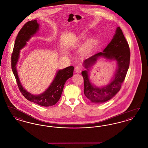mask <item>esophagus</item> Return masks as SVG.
Wrapping results in <instances>:
<instances>
[{
	"instance_id": "34e87169",
	"label": "esophagus",
	"mask_w": 148,
	"mask_h": 148,
	"mask_svg": "<svg viewBox=\"0 0 148 148\" xmlns=\"http://www.w3.org/2000/svg\"><path fill=\"white\" fill-rule=\"evenodd\" d=\"M83 69V66L82 65H80V64H79V65H77L75 66V71L76 73H81V71H82Z\"/></svg>"
}]
</instances>
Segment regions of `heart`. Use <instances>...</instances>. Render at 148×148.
Returning a JSON list of instances; mask_svg holds the SVG:
<instances>
[{"label":"heart","instance_id":"heart-1","mask_svg":"<svg viewBox=\"0 0 148 148\" xmlns=\"http://www.w3.org/2000/svg\"><path fill=\"white\" fill-rule=\"evenodd\" d=\"M92 41L89 40L88 42H86L84 45L83 47L82 48V51L84 53H86L88 51H89L92 48Z\"/></svg>","mask_w":148,"mask_h":148}]
</instances>
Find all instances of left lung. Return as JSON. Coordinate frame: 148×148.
Masks as SVG:
<instances>
[{
  "label": "left lung",
  "instance_id": "left-lung-1",
  "mask_svg": "<svg viewBox=\"0 0 148 148\" xmlns=\"http://www.w3.org/2000/svg\"><path fill=\"white\" fill-rule=\"evenodd\" d=\"M100 56L106 59H115L118 63V68L113 81L106 86L99 88L94 87L89 81L88 71H83L85 95L92 102L103 103L112 98L119 91L125 80L128 71L130 51L129 44L120 27H118L112 40L107 45L103 52H100L85 60V68L88 69L94 63ZM89 70L88 69H87Z\"/></svg>",
  "mask_w": 148,
  "mask_h": 148
}]
</instances>
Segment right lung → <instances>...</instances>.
Returning a JSON list of instances; mask_svg holds the SVG:
<instances>
[{
	"instance_id": "obj_1",
	"label": "right lung",
	"mask_w": 148,
	"mask_h": 148,
	"mask_svg": "<svg viewBox=\"0 0 148 148\" xmlns=\"http://www.w3.org/2000/svg\"><path fill=\"white\" fill-rule=\"evenodd\" d=\"M39 24L36 21L26 23L19 32L16 38L11 57L12 69L15 77L18 88L23 95L29 101L42 106H54L60 98L65 82L73 75L74 66H70L58 71L56 77L49 87L40 95H34L27 92L21 86L18 78L16 65L19 59L20 50L27 44L31 36L35 34L38 30Z\"/></svg>"
}]
</instances>
